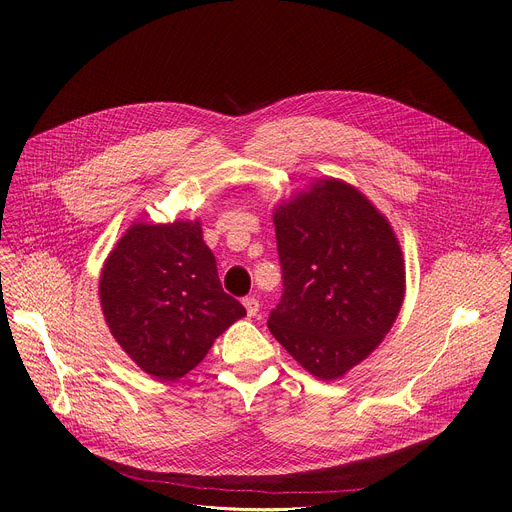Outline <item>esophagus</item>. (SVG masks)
Wrapping results in <instances>:
<instances>
[{
	"mask_svg": "<svg viewBox=\"0 0 512 512\" xmlns=\"http://www.w3.org/2000/svg\"><path fill=\"white\" fill-rule=\"evenodd\" d=\"M243 306H245V310H247V316H257V312H259V300H255V298H243Z\"/></svg>",
	"mask_w": 512,
	"mask_h": 512,
	"instance_id": "obj_1",
	"label": "esophagus"
}]
</instances>
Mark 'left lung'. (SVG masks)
<instances>
[{"label":"left lung","mask_w":512,"mask_h":512,"mask_svg":"<svg viewBox=\"0 0 512 512\" xmlns=\"http://www.w3.org/2000/svg\"><path fill=\"white\" fill-rule=\"evenodd\" d=\"M283 294L267 326L318 379L346 375L391 330L405 265L387 218L354 186L326 178L273 214Z\"/></svg>","instance_id":"left-lung-1"}]
</instances>
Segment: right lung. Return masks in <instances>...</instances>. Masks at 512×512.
Segmentation results:
<instances>
[{
    "label": "right lung",
    "instance_id": "obj_1",
    "mask_svg": "<svg viewBox=\"0 0 512 512\" xmlns=\"http://www.w3.org/2000/svg\"><path fill=\"white\" fill-rule=\"evenodd\" d=\"M99 298L113 338L158 381L184 377L247 316L225 294L200 221L135 223L105 261Z\"/></svg>",
    "mask_w": 512,
    "mask_h": 512
}]
</instances>
